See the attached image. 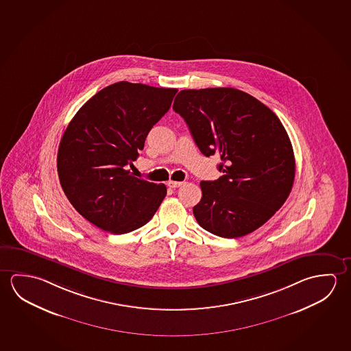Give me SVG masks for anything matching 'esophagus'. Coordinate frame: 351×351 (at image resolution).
<instances>
[{
	"mask_svg": "<svg viewBox=\"0 0 351 351\" xmlns=\"http://www.w3.org/2000/svg\"><path fill=\"white\" fill-rule=\"evenodd\" d=\"M182 184H184V182H180V181H169L167 182V186L171 187V189H178V187H181Z\"/></svg>",
	"mask_w": 351,
	"mask_h": 351,
	"instance_id": "34e87169",
	"label": "esophagus"
}]
</instances>
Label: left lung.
Returning a JSON list of instances; mask_svg holds the SVG:
<instances>
[{
	"label": "left lung",
	"mask_w": 351,
	"mask_h": 351,
	"mask_svg": "<svg viewBox=\"0 0 351 351\" xmlns=\"http://www.w3.org/2000/svg\"><path fill=\"white\" fill-rule=\"evenodd\" d=\"M173 109L202 154L221 159L223 176L201 182L198 224L225 239L257 230L287 201L295 178L293 145L278 116L234 88L181 90Z\"/></svg>",
	"instance_id": "1"
}]
</instances>
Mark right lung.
<instances>
[{
    "label": "right lung",
    "mask_w": 351,
    "mask_h": 351,
    "mask_svg": "<svg viewBox=\"0 0 351 351\" xmlns=\"http://www.w3.org/2000/svg\"><path fill=\"white\" fill-rule=\"evenodd\" d=\"M176 93L117 82L89 99L66 128L58 147L60 184L75 210L101 230L121 235L138 229L167 195L165 184L127 169Z\"/></svg>",
    "instance_id": "1"
}]
</instances>
